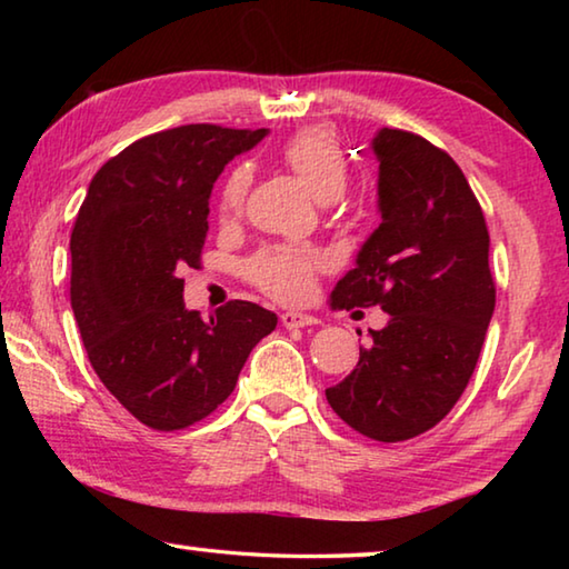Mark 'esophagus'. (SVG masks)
<instances>
[{"label": "esophagus", "mask_w": 569, "mask_h": 569, "mask_svg": "<svg viewBox=\"0 0 569 569\" xmlns=\"http://www.w3.org/2000/svg\"><path fill=\"white\" fill-rule=\"evenodd\" d=\"M281 323L286 326V329H303V326L319 323V319H316V316L301 313V311H286V313L281 316Z\"/></svg>", "instance_id": "34e87169"}]
</instances>
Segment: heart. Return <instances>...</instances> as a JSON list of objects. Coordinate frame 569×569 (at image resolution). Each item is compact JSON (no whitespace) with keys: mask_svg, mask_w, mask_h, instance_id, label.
Returning a JSON list of instances; mask_svg holds the SVG:
<instances>
[{"mask_svg":"<svg viewBox=\"0 0 569 569\" xmlns=\"http://www.w3.org/2000/svg\"><path fill=\"white\" fill-rule=\"evenodd\" d=\"M281 160L298 180L323 203L339 200L349 186V160L329 128H303L281 146ZM250 188V170L236 166L218 192V216L236 220ZM323 271V256L313 248L268 246L248 258L243 273L258 291L283 303L306 301L313 293L316 276Z\"/></svg>","mask_w":569,"mask_h":569,"instance_id":"b5f03b06","label":"heart"}]
</instances>
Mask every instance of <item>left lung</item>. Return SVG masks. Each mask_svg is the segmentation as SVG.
Wrapping results in <instances>:
<instances>
[{"instance_id":"left-lung-1","label":"left lung","mask_w":569,"mask_h":569,"mask_svg":"<svg viewBox=\"0 0 569 569\" xmlns=\"http://www.w3.org/2000/svg\"><path fill=\"white\" fill-rule=\"evenodd\" d=\"M373 152L381 223L331 298L346 311L381 306L389 321L326 399L353 431L393 445L437 427L465 393L497 288L485 213L457 162L393 128Z\"/></svg>"}]
</instances>
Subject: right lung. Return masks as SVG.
Instances as JSON below:
<instances>
[{"label": "right lung", "mask_w": 569, "mask_h": 569, "mask_svg": "<svg viewBox=\"0 0 569 569\" xmlns=\"http://www.w3.org/2000/svg\"><path fill=\"white\" fill-rule=\"evenodd\" d=\"M263 134L210 122L146 134L94 172L74 218L70 298L88 359L150 429L213 413L278 323L250 301L200 319L182 303L180 278L200 268L216 178Z\"/></svg>", "instance_id": "add662e5"}]
</instances>
